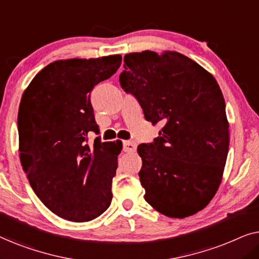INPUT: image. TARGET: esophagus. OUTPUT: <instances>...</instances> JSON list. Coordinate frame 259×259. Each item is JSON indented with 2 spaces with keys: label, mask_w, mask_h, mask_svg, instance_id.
Segmentation results:
<instances>
[{
  "label": "esophagus",
  "mask_w": 259,
  "mask_h": 259,
  "mask_svg": "<svg viewBox=\"0 0 259 259\" xmlns=\"http://www.w3.org/2000/svg\"><path fill=\"white\" fill-rule=\"evenodd\" d=\"M137 144L134 141H123V152H134Z\"/></svg>",
  "instance_id": "esophagus-1"
}]
</instances>
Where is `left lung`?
<instances>
[{"mask_svg":"<svg viewBox=\"0 0 259 259\" xmlns=\"http://www.w3.org/2000/svg\"><path fill=\"white\" fill-rule=\"evenodd\" d=\"M123 62L120 86L137 99L147 121L162 126L153 143L138 146L145 200L171 218L197 213L217 192L228 158L221 88L180 53H131Z\"/></svg>","mask_w":259,"mask_h":259,"instance_id":"8db88e82","label":"left lung"}]
</instances>
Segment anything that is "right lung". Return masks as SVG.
Wrapping results in <instances>:
<instances>
[{
  "label": "right lung",
  "mask_w": 259,
  "mask_h": 259,
  "mask_svg": "<svg viewBox=\"0 0 259 259\" xmlns=\"http://www.w3.org/2000/svg\"><path fill=\"white\" fill-rule=\"evenodd\" d=\"M121 56L49 63L22 95L17 118L20 159L31 189L59 217L88 222L112 201L121 141L88 145L99 134L91 92L114 74Z\"/></svg>",
  "instance_id": "obj_1"
}]
</instances>
